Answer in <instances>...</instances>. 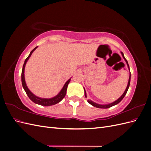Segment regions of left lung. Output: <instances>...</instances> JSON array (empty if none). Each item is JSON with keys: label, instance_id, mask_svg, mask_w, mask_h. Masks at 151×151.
Here are the masks:
<instances>
[{"label": "left lung", "instance_id": "1", "mask_svg": "<svg viewBox=\"0 0 151 151\" xmlns=\"http://www.w3.org/2000/svg\"><path fill=\"white\" fill-rule=\"evenodd\" d=\"M121 53H122V57H123V58L125 59V62H126V63H127V65H128V67H129V63H128V62H127V59L125 58L124 55H123V52H121ZM129 70H130V68H129ZM130 77H129V83H128V85H127V88H126V89H125V92H124V93H123V94H122V96H121L120 98H118V99L116 100V101H115V102H113V103H112L108 104H106V105L98 104H97V103H94V102H93V101H89V100H88V103H89V104H91V105H93V106L96 107V108H110V107L114 106V105H116V104H117L118 103H119L122 101V100L123 99V98L125 97V94H127V91H128V89H129V86H130ZM84 94H85V96H86V98L87 96H86V93L85 90H84Z\"/></svg>", "mask_w": 151, "mask_h": 151}]
</instances>
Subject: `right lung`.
<instances>
[{
  "mask_svg": "<svg viewBox=\"0 0 151 151\" xmlns=\"http://www.w3.org/2000/svg\"><path fill=\"white\" fill-rule=\"evenodd\" d=\"M38 47H35L32 51L30 52L29 56L26 58V60L24 61L23 67H22V73H21V81H22V87L25 91V92L26 93V94L28 95V96L29 97V98L32 101L34 102L36 104H40L42 105V106H52V105H54L58 103H59L60 101H61L63 99V98L65 97V96L66 94V92H67V88L68 83H70V79H68L66 83L65 84V85L63 86L62 89L61 90V91L60 93H58V95H57L56 96H55L52 98H50V99H45V98H38L37 96H36L35 95H34L33 93H32L31 91L29 90V89L27 87L26 83H25V80H24V68H25V65L26 62L28 61V60L29 59V58L30 57V56L31 55V53L34 52V50L37 48Z\"/></svg>",
  "mask_w": 151,
  "mask_h": 151,
  "instance_id": "1",
  "label": "right lung"
}]
</instances>
